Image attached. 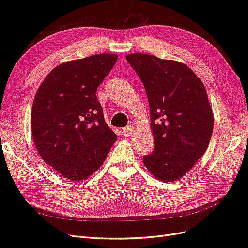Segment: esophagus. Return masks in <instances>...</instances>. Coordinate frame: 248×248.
I'll list each match as a JSON object with an SVG mask.
<instances>
[{
  "label": "esophagus",
  "instance_id": "1",
  "mask_svg": "<svg viewBox=\"0 0 248 248\" xmlns=\"http://www.w3.org/2000/svg\"><path fill=\"white\" fill-rule=\"evenodd\" d=\"M123 134L126 137V138H129V137H132L134 134V130H133V127L132 126H128L126 127V128L123 129Z\"/></svg>",
  "mask_w": 248,
  "mask_h": 248
}]
</instances>
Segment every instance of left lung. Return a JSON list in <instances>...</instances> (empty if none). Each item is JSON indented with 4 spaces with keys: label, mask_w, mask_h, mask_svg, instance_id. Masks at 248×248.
Returning <instances> with one entry per match:
<instances>
[{
    "label": "left lung",
    "mask_w": 248,
    "mask_h": 248,
    "mask_svg": "<svg viewBox=\"0 0 248 248\" xmlns=\"http://www.w3.org/2000/svg\"><path fill=\"white\" fill-rule=\"evenodd\" d=\"M126 60L144 84L151 115L153 152L142 162L160 181L174 182L204 155L214 118L204 84L188 66L147 54Z\"/></svg>",
    "instance_id": "1"
}]
</instances>
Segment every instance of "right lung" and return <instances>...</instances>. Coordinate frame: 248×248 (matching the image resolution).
Instances as JSON below:
<instances>
[{"mask_svg": "<svg viewBox=\"0 0 248 248\" xmlns=\"http://www.w3.org/2000/svg\"><path fill=\"white\" fill-rule=\"evenodd\" d=\"M117 59L99 54L62 63L37 90L32 108L34 144L41 158L71 181L93 175L117 140L96 96Z\"/></svg>", "mask_w": 248, "mask_h": 248, "instance_id": "obj_1", "label": "right lung"}]
</instances>
